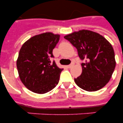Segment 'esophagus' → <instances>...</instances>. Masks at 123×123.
I'll list each match as a JSON object with an SVG mask.
<instances>
[{"label":"esophagus","instance_id":"34e87169","mask_svg":"<svg viewBox=\"0 0 123 123\" xmlns=\"http://www.w3.org/2000/svg\"><path fill=\"white\" fill-rule=\"evenodd\" d=\"M73 66V63H71V64H69V65L67 66V68H71Z\"/></svg>","mask_w":123,"mask_h":123}]
</instances>
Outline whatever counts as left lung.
Wrapping results in <instances>:
<instances>
[{"label": "left lung", "instance_id": "obj_1", "mask_svg": "<svg viewBox=\"0 0 123 123\" xmlns=\"http://www.w3.org/2000/svg\"><path fill=\"white\" fill-rule=\"evenodd\" d=\"M77 49L82 61V72L75 79L79 87L87 91L101 89L109 82L116 67L112 46L99 34L81 30L64 36Z\"/></svg>", "mask_w": 123, "mask_h": 123}]
</instances>
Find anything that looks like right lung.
Listing matches in <instances>:
<instances>
[{
	"instance_id": "add662e5",
	"label": "right lung",
	"mask_w": 123,
	"mask_h": 123,
	"mask_svg": "<svg viewBox=\"0 0 123 123\" xmlns=\"http://www.w3.org/2000/svg\"><path fill=\"white\" fill-rule=\"evenodd\" d=\"M60 35L45 32L36 35L20 48L16 66L20 80L28 89L37 94L50 91L59 83L63 69L51 63L52 52Z\"/></svg>"
}]
</instances>
